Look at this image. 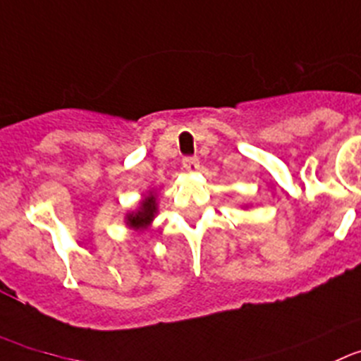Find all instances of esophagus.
<instances>
[{
  "label": "esophagus",
  "instance_id": "esophagus-1",
  "mask_svg": "<svg viewBox=\"0 0 361 361\" xmlns=\"http://www.w3.org/2000/svg\"><path fill=\"white\" fill-rule=\"evenodd\" d=\"M200 165V158L197 157H185L183 158V169L185 171H196Z\"/></svg>",
  "mask_w": 361,
  "mask_h": 361
}]
</instances>
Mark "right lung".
<instances>
[{
    "instance_id": "add662e5",
    "label": "right lung",
    "mask_w": 361,
    "mask_h": 361,
    "mask_svg": "<svg viewBox=\"0 0 361 361\" xmlns=\"http://www.w3.org/2000/svg\"><path fill=\"white\" fill-rule=\"evenodd\" d=\"M154 212H157V207H154V197L149 196L142 201V207H140L139 212L128 215V224L133 228H142L147 226L153 219Z\"/></svg>"
}]
</instances>
